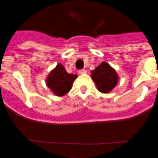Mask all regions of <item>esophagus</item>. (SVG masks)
Segmentation results:
<instances>
[{"instance_id": "obj_1", "label": "esophagus", "mask_w": 158, "mask_h": 158, "mask_svg": "<svg viewBox=\"0 0 158 158\" xmlns=\"http://www.w3.org/2000/svg\"><path fill=\"white\" fill-rule=\"evenodd\" d=\"M86 70H84V69H81V70H80L79 71H78V74H80V75H83V74H86Z\"/></svg>"}]
</instances>
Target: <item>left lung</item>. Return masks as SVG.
Returning <instances> with one entry per match:
<instances>
[{"mask_svg":"<svg viewBox=\"0 0 158 158\" xmlns=\"http://www.w3.org/2000/svg\"><path fill=\"white\" fill-rule=\"evenodd\" d=\"M92 79L94 81L98 90L107 94L116 87L118 76L116 70L106 62H102L91 71Z\"/></svg>","mask_w":158,"mask_h":158,"instance_id":"8db88e82","label":"left lung"}]
</instances>
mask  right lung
<instances>
[{
	"instance_id": "add662e5",
	"label": "right lung",
	"mask_w": 158,
	"mask_h": 158,
	"mask_svg": "<svg viewBox=\"0 0 158 158\" xmlns=\"http://www.w3.org/2000/svg\"><path fill=\"white\" fill-rule=\"evenodd\" d=\"M77 77L75 74L67 73L64 67L61 64H58L48 76L46 83L54 94L64 96L71 89L74 80Z\"/></svg>"
}]
</instances>
